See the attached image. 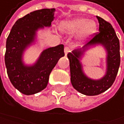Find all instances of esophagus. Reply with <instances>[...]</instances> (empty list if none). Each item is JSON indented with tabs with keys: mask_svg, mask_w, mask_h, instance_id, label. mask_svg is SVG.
<instances>
[{
	"mask_svg": "<svg viewBox=\"0 0 124 124\" xmlns=\"http://www.w3.org/2000/svg\"><path fill=\"white\" fill-rule=\"evenodd\" d=\"M70 47H65V49H64V51H65V55H67L68 53H69V52H70Z\"/></svg>",
	"mask_w": 124,
	"mask_h": 124,
	"instance_id": "34e87169",
	"label": "esophagus"
}]
</instances>
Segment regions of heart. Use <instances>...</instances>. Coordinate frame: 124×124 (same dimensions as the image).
<instances>
[{"mask_svg": "<svg viewBox=\"0 0 124 124\" xmlns=\"http://www.w3.org/2000/svg\"><path fill=\"white\" fill-rule=\"evenodd\" d=\"M61 28L63 31L74 34L81 31V36L83 37L91 35L97 29V25L94 21L85 18H76L70 21H64L61 25Z\"/></svg>", "mask_w": 124, "mask_h": 124, "instance_id": "1", "label": "heart"}]
</instances>
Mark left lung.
Here are the masks:
<instances>
[{"mask_svg":"<svg viewBox=\"0 0 124 124\" xmlns=\"http://www.w3.org/2000/svg\"><path fill=\"white\" fill-rule=\"evenodd\" d=\"M97 18L99 22V32L92 36V39L84 46L83 51L75 50L72 53L68 54V58L70 62L71 84L77 91L88 96L100 94L112 85L121 62L120 42L115 30L109 22L99 16H97ZM96 44H103L108 53L107 74L99 80L88 78L83 74L78 61L85 49Z\"/></svg>","mask_w":124,"mask_h":124,"instance_id":"left-lung-1","label":"left lung"}]
</instances>
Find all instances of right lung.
<instances>
[{"label": "right lung", "instance_id": "add662e5", "mask_svg": "<svg viewBox=\"0 0 124 124\" xmlns=\"http://www.w3.org/2000/svg\"><path fill=\"white\" fill-rule=\"evenodd\" d=\"M55 11L42 9L27 14L17 20L7 37L5 53L7 74L13 86L23 94H34L45 89L52 70L65 56L64 45H59L45 50L33 66H24L21 61L23 51L34 39L36 31L51 25Z\"/></svg>", "mask_w": 124, "mask_h": 124}]
</instances>
